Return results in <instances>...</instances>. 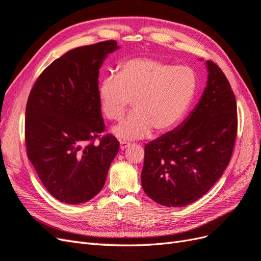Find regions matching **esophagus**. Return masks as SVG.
Returning a JSON list of instances; mask_svg holds the SVG:
<instances>
[{
	"label": "esophagus",
	"instance_id": "obj_1",
	"mask_svg": "<svg viewBox=\"0 0 261 261\" xmlns=\"http://www.w3.org/2000/svg\"><path fill=\"white\" fill-rule=\"evenodd\" d=\"M129 146H130V143H127V141H123V140L120 141V148H121V150H124V149H126V148L129 147Z\"/></svg>",
	"mask_w": 261,
	"mask_h": 261
}]
</instances>
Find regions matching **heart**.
<instances>
[{
  "instance_id": "b5f03b06",
  "label": "heart",
  "mask_w": 261,
  "mask_h": 261,
  "mask_svg": "<svg viewBox=\"0 0 261 261\" xmlns=\"http://www.w3.org/2000/svg\"><path fill=\"white\" fill-rule=\"evenodd\" d=\"M198 74L186 65L176 66L152 58H133L120 65V76L109 75L99 85L103 114L121 121L134 105L136 111L113 128L121 139H139L172 130L194 103Z\"/></svg>"
}]
</instances>
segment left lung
Listing matches in <instances>:
<instances>
[{"label": "left lung", "instance_id": "8db88e82", "mask_svg": "<svg viewBox=\"0 0 261 261\" xmlns=\"http://www.w3.org/2000/svg\"><path fill=\"white\" fill-rule=\"evenodd\" d=\"M202 97L178 127L145 146L141 185L155 202L184 207L222 176L238 133L236 100L221 68L207 61Z\"/></svg>", "mask_w": 261, "mask_h": 261}]
</instances>
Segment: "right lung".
<instances>
[{"label": "right lung", "mask_w": 261, "mask_h": 261, "mask_svg": "<svg viewBox=\"0 0 261 261\" xmlns=\"http://www.w3.org/2000/svg\"><path fill=\"white\" fill-rule=\"evenodd\" d=\"M117 49L115 40H108L68 51L43 70L29 93L28 159L48 192L65 203L93 198L120 149L111 134L100 137L106 125L98 98L99 69Z\"/></svg>", "instance_id": "1"}]
</instances>
